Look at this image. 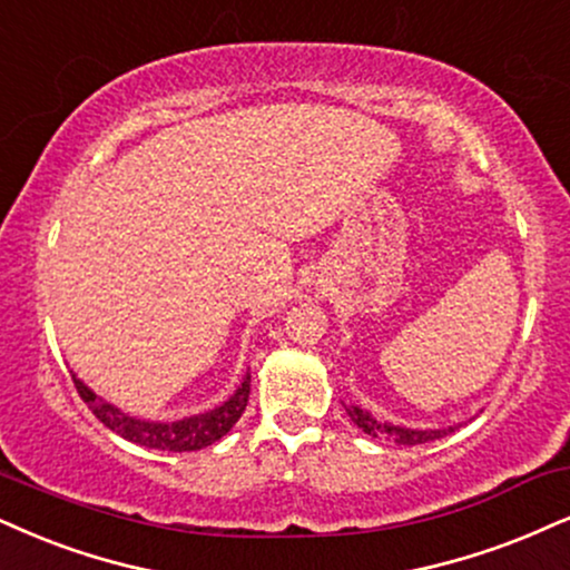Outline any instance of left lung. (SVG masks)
<instances>
[{
	"mask_svg": "<svg viewBox=\"0 0 570 570\" xmlns=\"http://www.w3.org/2000/svg\"><path fill=\"white\" fill-rule=\"evenodd\" d=\"M346 414L354 420L356 428H362V431L372 435V439H385V441H393V444H402V446L428 444V441L444 439L446 433H452L456 428V425H449V428H431V431H420V428L381 423V420L372 417L367 410H362V406H354V404L346 406Z\"/></svg>",
	"mask_w": 570,
	"mask_h": 570,
	"instance_id": "8db88e82",
	"label": "left lung"
}]
</instances>
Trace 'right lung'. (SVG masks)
Listing matches in <instances>:
<instances>
[{
    "label": "right lung",
    "mask_w": 570,
    "mask_h": 570,
    "mask_svg": "<svg viewBox=\"0 0 570 570\" xmlns=\"http://www.w3.org/2000/svg\"><path fill=\"white\" fill-rule=\"evenodd\" d=\"M73 383L91 414H95L105 428H110V431L121 435V439L147 449H160V452H195V449L210 446L214 441H219L222 435H227L232 431V425L240 420L245 406H248L250 372H245L237 391L232 393L227 402L216 406V410L189 414V417L177 420V423H153V420L131 417V414L121 412L118 406L108 404L105 399L97 396V393L91 391L89 385H83L76 375Z\"/></svg>",
    "instance_id": "add662e5"
}]
</instances>
